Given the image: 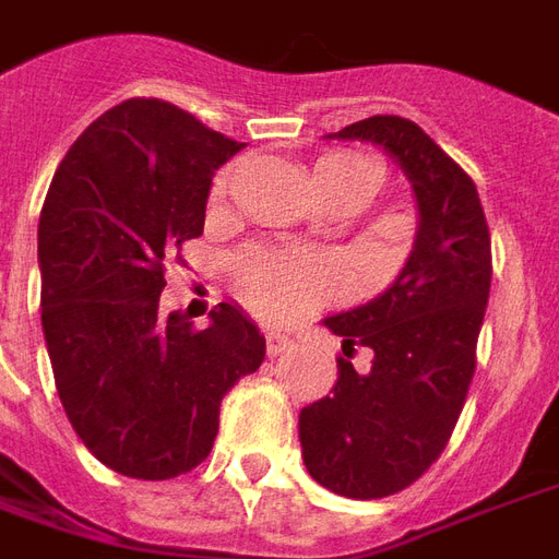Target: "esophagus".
Listing matches in <instances>:
<instances>
[{
    "label": "esophagus",
    "mask_w": 559,
    "mask_h": 559,
    "mask_svg": "<svg viewBox=\"0 0 559 559\" xmlns=\"http://www.w3.org/2000/svg\"><path fill=\"white\" fill-rule=\"evenodd\" d=\"M290 349H293L290 337H284V334H269V337H266L269 358H278V355L290 353Z\"/></svg>",
    "instance_id": "34e87169"
}]
</instances>
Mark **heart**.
<instances>
[{
    "label": "heart",
    "mask_w": 559,
    "mask_h": 559,
    "mask_svg": "<svg viewBox=\"0 0 559 559\" xmlns=\"http://www.w3.org/2000/svg\"><path fill=\"white\" fill-rule=\"evenodd\" d=\"M317 189L322 198H332L343 189L370 183L379 186L376 168L355 153H329L317 168ZM230 183V168L222 171L213 183V198H222ZM237 287L242 299L266 320H296L313 311L317 305L337 290V269L332 263L287 251H246L237 260Z\"/></svg>",
    "instance_id": "b5f03b06"
}]
</instances>
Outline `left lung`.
<instances>
[{
	"label": "left lung",
	"mask_w": 559,
	"mask_h": 559,
	"mask_svg": "<svg viewBox=\"0 0 559 559\" xmlns=\"http://www.w3.org/2000/svg\"><path fill=\"white\" fill-rule=\"evenodd\" d=\"M337 139L382 144L415 186L417 239L379 299L329 317L341 379L301 408L305 468L334 495L373 500L412 486L448 448L474 367L491 287V237L477 186L415 121L373 115ZM355 345L374 353L358 374Z\"/></svg>",
	"instance_id": "8db88e82"
}]
</instances>
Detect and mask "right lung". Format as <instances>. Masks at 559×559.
I'll list each match as a JSON object with an SVG mask.
<instances>
[{
	"instance_id": "obj_1",
	"label": "right lung",
	"mask_w": 559,
	"mask_h": 559,
	"mask_svg": "<svg viewBox=\"0 0 559 559\" xmlns=\"http://www.w3.org/2000/svg\"><path fill=\"white\" fill-rule=\"evenodd\" d=\"M237 151L175 103L132 97L70 144L40 210V322L61 406L123 477L201 465L222 396L266 355L227 301L206 329L159 313L165 260L204 234L213 171Z\"/></svg>"
}]
</instances>
